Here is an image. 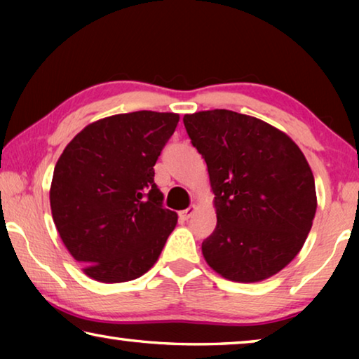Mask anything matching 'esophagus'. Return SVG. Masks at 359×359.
<instances>
[{
  "mask_svg": "<svg viewBox=\"0 0 359 359\" xmlns=\"http://www.w3.org/2000/svg\"><path fill=\"white\" fill-rule=\"evenodd\" d=\"M194 210H196V208H194V205H190V208H188V209L180 210L179 212V217L182 218V220H188V218H190L194 214Z\"/></svg>",
  "mask_w": 359,
  "mask_h": 359,
  "instance_id": "obj_1",
  "label": "esophagus"
}]
</instances>
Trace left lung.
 <instances>
[{"mask_svg":"<svg viewBox=\"0 0 359 359\" xmlns=\"http://www.w3.org/2000/svg\"><path fill=\"white\" fill-rule=\"evenodd\" d=\"M184 125L215 194L208 264L234 282L277 274L299 253L317 212L306 156L285 133L226 109L185 115Z\"/></svg>","mask_w":359,"mask_h":359,"instance_id":"left-lung-1","label":"left lung"}]
</instances>
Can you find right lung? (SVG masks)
Instances as JSON below:
<instances>
[{
    "instance_id": "add662e5",
    "label": "right lung",
    "mask_w": 359,
    "mask_h": 359,
    "mask_svg": "<svg viewBox=\"0 0 359 359\" xmlns=\"http://www.w3.org/2000/svg\"><path fill=\"white\" fill-rule=\"evenodd\" d=\"M179 115L139 111L85 126L58 158L50 208L60 238L88 277L128 282L156 263L177 214L154 166Z\"/></svg>"
}]
</instances>
